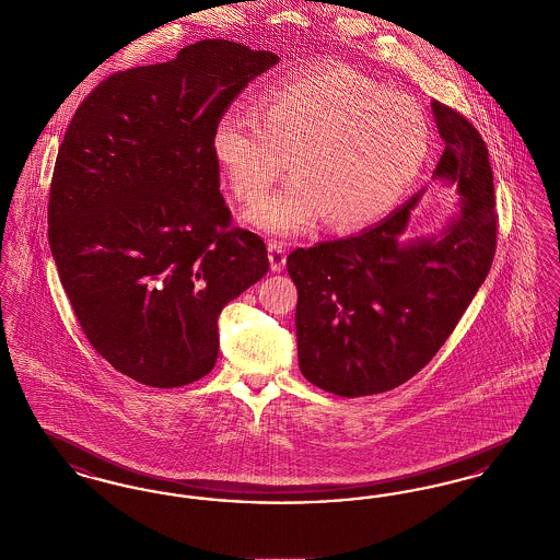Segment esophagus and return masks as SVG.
<instances>
[{
    "mask_svg": "<svg viewBox=\"0 0 560 560\" xmlns=\"http://www.w3.org/2000/svg\"><path fill=\"white\" fill-rule=\"evenodd\" d=\"M268 260H270V268L275 272L283 270L285 262H288V254H285V245L277 243V241H268Z\"/></svg>",
    "mask_w": 560,
    "mask_h": 560,
    "instance_id": "34e87169",
    "label": "esophagus"
}]
</instances>
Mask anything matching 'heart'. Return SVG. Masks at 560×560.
Here are the masks:
<instances>
[{"label": "heart", "mask_w": 560, "mask_h": 560, "mask_svg": "<svg viewBox=\"0 0 560 560\" xmlns=\"http://www.w3.org/2000/svg\"><path fill=\"white\" fill-rule=\"evenodd\" d=\"M422 107L350 69H323L272 88L260 108H226L213 155L241 201H256L288 170L293 180L252 208L270 235H298L325 215L357 229L395 208L427 163Z\"/></svg>", "instance_id": "heart-1"}]
</instances>
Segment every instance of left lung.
I'll return each instance as SVG.
<instances>
[{
    "label": "left lung",
    "instance_id": "8db88e82",
    "mask_svg": "<svg viewBox=\"0 0 560 560\" xmlns=\"http://www.w3.org/2000/svg\"><path fill=\"white\" fill-rule=\"evenodd\" d=\"M445 151L434 178L457 187L462 213L441 237L402 243L418 197L348 240L293 249L295 336L302 375L338 397L386 393L420 372L452 336L493 256V172L479 130L432 103Z\"/></svg>",
    "mask_w": 560,
    "mask_h": 560
}]
</instances>
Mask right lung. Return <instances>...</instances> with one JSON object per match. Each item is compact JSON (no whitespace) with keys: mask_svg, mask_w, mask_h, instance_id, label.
Here are the masks:
<instances>
[{"mask_svg":"<svg viewBox=\"0 0 560 560\" xmlns=\"http://www.w3.org/2000/svg\"><path fill=\"white\" fill-rule=\"evenodd\" d=\"M277 54L203 39L117 71L75 110L54 163L48 240L94 350L176 388L212 372L220 311L260 281L267 245L233 226L213 128Z\"/></svg>","mask_w":560,"mask_h":560,"instance_id":"right-lung-1","label":"right lung"}]
</instances>
